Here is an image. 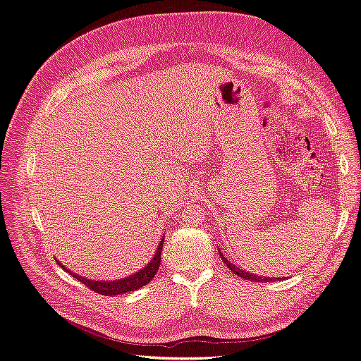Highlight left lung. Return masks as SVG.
Instances as JSON below:
<instances>
[{
	"label": "left lung",
	"instance_id": "1",
	"mask_svg": "<svg viewBox=\"0 0 361 361\" xmlns=\"http://www.w3.org/2000/svg\"><path fill=\"white\" fill-rule=\"evenodd\" d=\"M220 256H221V260H224V264L227 265V268L231 269V271H233L236 276H239V277H243V279H245V280H250V281H260V283H267V281H276V280H279V279H268V277H260V276H256V274H250V272H245V271H243L241 268H238L235 264H232V262H228L224 256H223V253L220 251ZM281 280V279H280Z\"/></svg>",
	"mask_w": 361,
	"mask_h": 361
}]
</instances>
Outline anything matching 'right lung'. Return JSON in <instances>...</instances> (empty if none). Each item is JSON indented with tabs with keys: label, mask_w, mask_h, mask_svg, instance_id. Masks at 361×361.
<instances>
[{
	"label": "right lung",
	"mask_w": 361,
	"mask_h": 361,
	"mask_svg": "<svg viewBox=\"0 0 361 361\" xmlns=\"http://www.w3.org/2000/svg\"><path fill=\"white\" fill-rule=\"evenodd\" d=\"M162 245H164V238L162 241L159 243L158 245V250L157 253L154 256V259L150 260V264L143 268L141 271H138L137 274L130 276L128 279H123V280H117V281H94V280H87L81 276H76L75 272L69 271L64 268L61 265V268L69 272L71 276H73L76 280H80L84 286L89 288L90 290L96 292V293H101V295H105V297H111V295H118V293H126V292H130V290H137L140 288H143L145 285H147V283L155 277V274L159 269V262H161V251H162Z\"/></svg>",
	"instance_id": "add662e5"
}]
</instances>
